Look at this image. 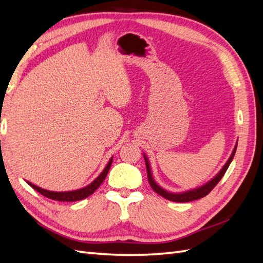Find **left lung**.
Masks as SVG:
<instances>
[{
    "label": "left lung",
    "mask_w": 263,
    "mask_h": 263,
    "mask_svg": "<svg viewBox=\"0 0 263 263\" xmlns=\"http://www.w3.org/2000/svg\"><path fill=\"white\" fill-rule=\"evenodd\" d=\"M236 149H237V145L235 146V149L233 151L232 156H230V158L228 159V161L226 162V164L224 166H222V169L219 171V173L217 174L216 177L212 179L210 182H208L206 184H204L201 187H197L195 190H191V191H186V192H183V193H170V192H168V191H165L162 187L159 186L157 183L155 182V180L153 179V176H151L148 159H147L146 156H144L145 157V162H146V168H147V176H148L149 184H150L151 187H153V190L155 191L156 193H158L159 195H161L162 197L166 198V200L172 201V202L185 203V202H192L194 200H198V198H202V197L208 195L211 192V191L217 185V183L220 181V179L224 177V174L227 171L230 162L233 161L234 156L236 154Z\"/></svg>",
    "instance_id": "1"
}]
</instances>
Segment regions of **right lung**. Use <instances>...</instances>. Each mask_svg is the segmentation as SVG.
<instances>
[{
  "instance_id": "add662e5",
  "label": "right lung",
  "mask_w": 263,
  "mask_h": 263,
  "mask_svg": "<svg viewBox=\"0 0 263 263\" xmlns=\"http://www.w3.org/2000/svg\"><path fill=\"white\" fill-rule=\"evenodd\" d=\"M113 159H110L109 162L107 163V165L105 166V169L103 170V172L100 174V176L95 179L91 184H89L87 186L80 189V190H76V191H70V192H51V191H47L44 189L38 187L31 183L27 182L28 184L33 187L34 190H36L37 192L41 193L42 195L51 198V200L54 201H60V202H76V201H80L83 200V198L90 196L91 194H93L95 191L98 190V187L102 184V182L105 180L108 170L110 168V164H112Z\"/></svg>"
}]
</instances>
